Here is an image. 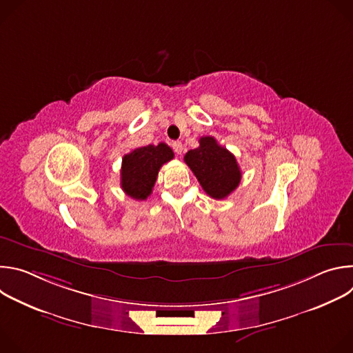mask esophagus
I'll use <instances>...</instances> for the list:
<instances>
[{"label": "esophagus", "instance_id": "34e87169", "mask_svg": "<svg viewBox=\"0 0 353 353\" xmlns=\"http://www.w3.org/2000/svg\"><path fill=\"white\" fill-rule=\"evenodd\" d=\"M173 149H174V152L177 154V155H181V152H183V143L181 142H179V141H176V142H173Z\"/></svg>", "mask_w": 353, "mask_h": 353}]
</instances>
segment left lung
<instances>
[{
	"label": "left lung",
	"mask_w": 353,
	"mask_h": 353,
	"mask_svg": "<svg viewBox=\"0 0 353 353\" xmlns=\"http://www.w3.org/2000/svg\"><path fill=\"white\" fill-rule=\"evenodd\" d=\"M184 162L203 190L215 199L226 198L240 184L241 172L234 155L214 137H201L199 146L188 150Z\"/></svg>",
	"instance_id": "obj_1"
}]
</instances>
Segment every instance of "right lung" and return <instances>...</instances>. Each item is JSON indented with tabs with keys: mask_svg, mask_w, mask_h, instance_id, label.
<instances>
[{
	"mask_svg": "<svg viewBox=\"0 0 353 353\" xmlns=\"http://www.w3.org/2000/svg\"><path fill=\"white\" fill-rule=\"evenodd\" d=\"M173 150L166 143L146 145L124 155L121 163V188L134 199H146L158 179L161 168L172 161Z\"/></svg>",
	"mask_w": 353,
	"mask_h": 353,
	"instance_id": "add662e5",
	"label": "right lung"
}]
</instances>
